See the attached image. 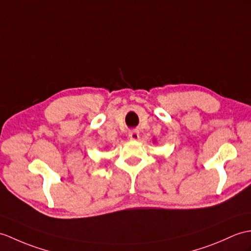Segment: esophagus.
I'll return each instance as SVG.
<instances>
[{
	"label": "esophagus",
	"instance_id": "1",
	"mask_svg": "<svg viewBox=\"0 0 251 251\" xmlns=\"http://www.w3.org/2000/svg\"><path fill=\"white\" fill-rule=\"evenodd\" d=\"M128 136H129V138L131 140H138L139 139V132L137 130H130L129 133H128Z\"/></svg>",
	"mask_w": 251,
	"mask_h": 251
}]
</instances>
